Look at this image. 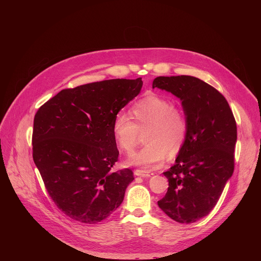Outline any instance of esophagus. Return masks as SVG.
Wrapping results in <instances>:
<instances>
[{
    "instance_id": "1",
    "label": "esophagus",
    "mask_w": 261,
    "mask_h": 261,
    "mask_svg": "<svg viewBox=\"0 0 261 261\" xmlns=\"http://www.w3.org/2000/svg\"><path fill=\"white\" fill-rule=\"evenodd\" d=\"M134 174L136 176H141V177H147V176H151L153 175V172L150 171H145V170H141V169H136L134 171Z\"/></svg>"
}]
</instances>
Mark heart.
Returning <instances> with one entry per match:
<instances>
[{
	"mask_svg": "<svg viewBox=\"0 0 261 261\" xmlns=\"http://www.w3.org/2000/svg\"><path fill=\"white\" fill-rule=\"evenodd\" d=\"M129 114L133 122L118 115L111 126L114 138L121 150L131 154L139 133L146 130L144 147L131 156L128 163L152 169L168 158H174L185 145L188 135V119L182 107L163 96L150 94L135 102Z\"/></svg>",
	"mask_w": 261,
	"mask_h": 261,
	"instance_id": "obj_1",
	"label": "heart"
}]
</instances>
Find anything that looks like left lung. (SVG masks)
<instances>
[{
    "mask_svg": "<svg viewBox=\"0 0 261 261\" xmlns=\"http://www.w3.org/2000/svg\"><path fill=\"white\" fill-rule=\"evenodd\" d=\"M155 88L179 98L188 119L185 145L163 172L169 186L158 205L172 220L189 224L215 207L233 173L237 123L225 97L199 79L159 76Z\"/></svg>",
    "mask_w": 261,
    "mask_h": 261,
    "instance_id": "8db88e82",
    "label": "left lung"
}]
</instances>
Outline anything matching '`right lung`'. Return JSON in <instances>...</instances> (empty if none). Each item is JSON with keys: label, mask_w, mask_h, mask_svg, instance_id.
Returning a JSON list of instances; mask_svg holds the SVG:
<instances>
[{"label": "right lung", "mask_w": 261, "mask_h": 261, "mask_svg": "<svg viewBox=\"0 0 261 261\" xmlns=\"http://www.w3.org/2000/svg\"><path fill=\"white\" fill-rule=\"evenodd\" d=\"M142 87L136 80H108L65 89L37 111L33 159L56 205L69 218L96 224L123 202L134 179L113 171L119 151L111 126Z\"/></svg>", "instance_id": "obj_1"}]
</instances>
